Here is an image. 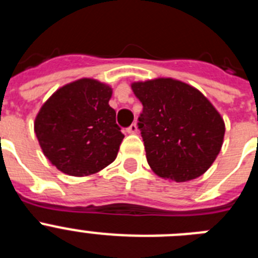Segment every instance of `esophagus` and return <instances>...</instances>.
Instances as JSON below:
<instances>
[{
    "mask_svg": "<svg viewBox=\"0 0 258 258\" xmlns=\"http://www.w3.org/2000/svg\"><path fill=\"white\" fill-rule=\"evenodd\" d=\"M137 132H138V126H137L136 122H134V124H132L129 127H126V133H129V134H136Z\"/></svg>",
    "mask_w": 258,
    "mask_h": 258,
    "instance_id": "obj_1",
    "label": "esophagus"
}]
</instances>
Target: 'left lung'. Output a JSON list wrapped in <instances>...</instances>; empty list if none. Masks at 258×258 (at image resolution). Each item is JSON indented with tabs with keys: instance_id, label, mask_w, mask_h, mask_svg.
<instances>
[{
	"instance_id": "obj_1",
	"label": "left lung",
	"mask_w": 258,
	"mask_h": 258,
	"mask_svg": "<svg viewBox=\"0 0 258 258\" xmlns=\"http://www.w3.org/2000/svg\"><path fill=\"white\" fill-rule=\"evenodd\" d=\"M143 111L138 127L151 169L175 182L195 179L220 154L225 122L194 86L174 79L132 84Z\"/></svg>"
}]
</instances>
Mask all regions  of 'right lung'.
Wrapping results in <instances>:
<instances>
[{
	"mask_svg": "<svg viewBox=\"0 0 258 258\" xmlns=\"http://www.w3.org/2000/svg\"><path fill=\"white\" fill-rule=\"evenodd\" d=\"M112 89L80 79L58 89L35 120L42 152L56 169L75 177L99 172L117 156L124 138L108 102Z\"/></svg>",
	"mask_w": 258,
	"mask_h": 258,
	"instance_id": "add662e5",
	"label": "right lung"
}]
</instances>
